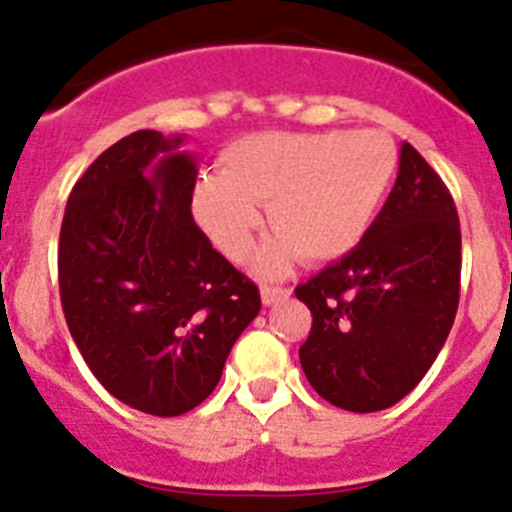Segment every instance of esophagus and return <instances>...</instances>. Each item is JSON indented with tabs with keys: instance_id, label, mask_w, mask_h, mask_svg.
<instances>
[{
	"instance_id": "34e87169",
	"label": "esophagus",
	"mask_w": 512,
	"mask_h": 512,
	"mask_svg": "<svg viewBox=\"0 0 512 512\" xmlns=\"http://www.w3.org/2000/svg\"><path fill=\"white\" fill-rule=\"evenodd\" d=\"M289 295H292V292H289L287 287H261V302H264L266 307L287 300Z\"/></svg>"
}]
</instances>
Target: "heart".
Instances as JSON below:
<instances>
[{"mask_svg": "<svg viewBox=\"0 0 512 512\" xmlns=\"http://www.w3.org/2000/svg\"><path fill=\"white\" fill-rule=\"evenodd\" d=\"M400 169L395 143L382 133H253L220 153V176L192 189V215L212 246L246 261L269 205L277 238L256 256V274L277 279L297 259L330 264L366 238Z\"/></svg>", "mask_w": 512, "mask_h": 512, "instance_id": "1", "label": "heart"}]
</instances>
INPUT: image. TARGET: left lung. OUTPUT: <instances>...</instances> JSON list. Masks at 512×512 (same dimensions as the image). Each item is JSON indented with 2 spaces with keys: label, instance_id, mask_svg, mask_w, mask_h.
<instances>
[{
  "label": "left lung",
  "instance_id": "1",
  "mask_svg": "<svg viewBox=\"0 0 512 512\" xmlns=\"http://www.w3.org/2000/svg\"><path fill=\"white\" fill-rule=\"evenodd\" d=\"M461 230L441 176L410 143L364 241L295 289L312 312L300 364L336 408H392L425 377L459 307Z\"/></svg>",
  "mask_w": 512,
  "mask_h": 512
}]
</instances>
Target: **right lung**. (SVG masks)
I'll return each mask as SVG.
<instances>
[{"label":"right lung","instance_id":"add662e5","mask_svg":"<svg viewBox=\"0 0 512 512\" xmlns=\"http://www.w3.org/2000/svg\"><path fill=\"white\" fill-rule=\"evenodd\" d=\"M184 135L117 140L71 189L58 241L61 305L102 387L161 418L210 397L261 310L259 287L192 217L197 161Z\"/></svg>","mask_w":512,"mask_h":512}]
</instances>
